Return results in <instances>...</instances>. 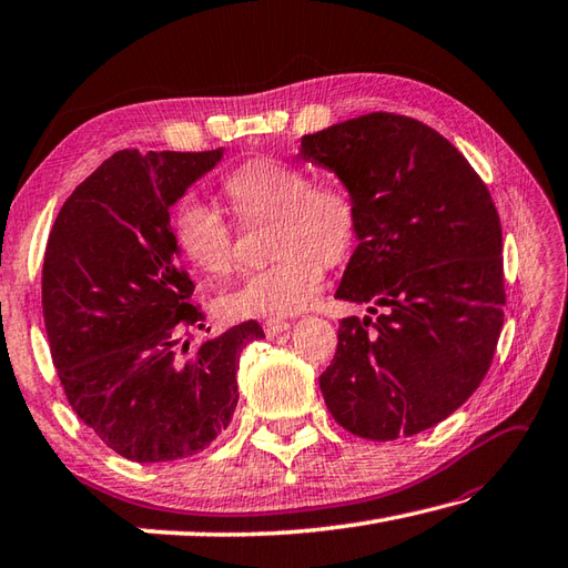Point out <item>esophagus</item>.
Here are the masks:
<instances>
[{"label":"esophagus","mask_w":568,"mask_h":568,"mask_svg":"<svg viewBox=\"0 0 568 568\" xmlns=\"http://www.w3.org/2000/svg\"><path fill=\"white\" fill-rule=\"evenodd\" d=\"M264 333L270 335V338H274V335H280V333H284L286 328H288V321H284V318H267L264 321Z\"/></svg>","instance_id":"obj_1"}]
</instances>
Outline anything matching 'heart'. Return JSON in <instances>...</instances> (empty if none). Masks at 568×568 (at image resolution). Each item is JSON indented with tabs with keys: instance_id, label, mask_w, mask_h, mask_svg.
Instances as JSON below:
<instances>
[{
	"instance_id": "b5f03b06",
	"label": "heart",
	"mask_w": 568,
	"mask_h": 568,
	"mask_svg": "<svg viewBox=\"0 0 568 568\" xmlns=\"http://www.w3.org/2000/svg\"><path fill=\"white\" fill-rule=\"evenodd\" d=\"M233 211L245 220H267V267L250 274L220 298L230 318L288 316L316 298L323 264L351 257L361 233V205L341 183H314V176L282 159L252 156L223 179ZM173 242L195 270L225 280L237 270L235 230L215 205L181 201L173 213Z\"/></svg>"
}]
</instances>
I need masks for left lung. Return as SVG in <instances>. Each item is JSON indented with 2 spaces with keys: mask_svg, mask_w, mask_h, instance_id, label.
Returning a JSON list of instances; mask_svg holds the SVG:
<instances>
[{
  "mask_svg": "<svg viewBox=\"0 0 568 568\" xmlns=\"http://www.w3.org/2000/svg\"><path fill=\"white\" fill-rule=\"evenodd\" d=\"M361 205L357 247L335 298L343 318L318 377L343 429L392 442L432 429L488 375L503 331V227L458 149L419 120L369 112L301 139Z\"/></svg>",
  "mask_w": 568,
  "mask_h": 568,
  "instance_id": "8db88e82",
  "label": "left lung"
}]
</instances>
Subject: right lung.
Here are the masks:
<instances>
[{
  "mask_svg": "<svg viewBox=\"0 0 568 568\" xmlns=\"http://www.w3.org/2000/svg\"><path fill=\"white\" fill-rule=\"evenodd\" d=\"M213 152L112 154L68 195L43 254L41 306L58 379L78 419L136 463L195 456L227 429L237 363L257 321L191 348L203 328L173 242L171 205ZM211 331V328H207Z\"/></svg>",
  "mask_w": 568,
  "mask_h": 568,
  "instance_id": "obj_1",
  "label": "right lung"
}]
</instances>
